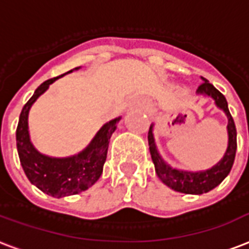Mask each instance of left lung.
<instances>
[{
	"mask_svg": "<svg viewBox=\"0 0 249 249\" xmlns=\"http://www.w3.org/2000/svg\"><path fill=\"white\" fill-rule=\"evenodd\" d=\"M202 81L204 82L198 86L197 92L213 98L217 107L221 108L229 119V125H227L229 146H227L225 157L222 158L221 162H218L210 170L201 171V172H188V171L176 170V168L168 166L160 158L154 142L153 125L150 126L149 136H147L150 154H151V159H153V163L155 166V172H157L159 179L176 192L187 193V195H202V193L209 192L217 185H219L226 176L230 174L231 167L234 164L235 154H236V128H235L234 119L231 116L229 107H227V100H226L225 95L222 94L221 91H218L204 77H202Z\"/></svg>",
	"mask_w": 249,
	"mask_h": 249,
	"instance_id": "obj_1",
	"label": "left lung"
}]
</instances>
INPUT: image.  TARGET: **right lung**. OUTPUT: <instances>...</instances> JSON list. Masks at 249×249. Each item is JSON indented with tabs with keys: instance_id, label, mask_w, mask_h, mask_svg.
I'll return each mask as SVG.
<instances>
[{
	"instance_id": "right-lung-1",
	"label": "right lung",
	"mask_w": 249,
	"mask_h": 249,
	"mask_svg": "<svg viewBox=\"0 0 249 249\" xmlns=\"http://www.w3.org/2000/svg\"><path fill=\"white\" fill-rule=\"evenodd\" d=\"M60 77L62 75L47 79L36 89L34 95L22 108L17 126V149L24 174L41 192L57 198L83 192L98 181L103 172L104 162L107 159L109 138L120 120V117H117L104 124L90 145L82 153L74 157L51 158L40 154L30 141L28 111L34 102L48 89L49 85Z\"/></svg>"
}]
</instances>
